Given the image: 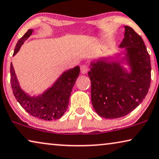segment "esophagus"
<instances>
[{
	"mask_svg": "<svg viewBox=\"0 0 159 159\" xmlns=\"http://www.w3.org/2000/svg\"><path fill=\"white\" fill-rule=\"evenodd\" d=\"M80 70H81L82 74H86V73L88 72V70H89L88 65L86 64H82V65L80 66Z\"/></svg>",
	"mask_w": 159,
	"mask_h": 159,
	"instance_id": "obj_1",
	"label": "esophagus"
}]
</instances>
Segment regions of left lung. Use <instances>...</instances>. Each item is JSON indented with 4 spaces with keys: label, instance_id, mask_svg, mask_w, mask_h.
<instances>
[{
    "label": "left lung",
    "instance_id": "1",
    "mask_svg": "<svg viewBox=\"0 0 159 159\" xmlns=\"http://www.w3.org/2000/svg\"><path fill=\"white\" fill-rule=\"evenodd\" d=\"M120 47L128 51L130 74L124 72L119 63L104 59L92 62L88 72L93 106L105 118H121L130 113L143 100L150 88V56L141 36L125 26Z\"/></svg>",
    "mask_w": 159,
    "mask_h": 159
}]
</instances>
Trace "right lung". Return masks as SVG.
Listing matches in <instances>:
<instances>
[{
    "mask_svg": "<svg viewBox=\"0 0 159 159\" xmlns=\"http://www.w3.org/2000/svg\"><path fill=\"white\" fill-rule=\"evenodd\" d=\"M33 30L29 29L16 45L13 56L31 35ZM80 69L78 66L64 72L51 88L38 97L27 95L21 90L18 84L13 64H11V84L13 93L22 107L32 116L44 120H52L60 118L66 112L69 105L70 97L77 78L79 77Z\"/></svg>",
    "mask_w": 159,
    "mask_h": 159,
    "instance_id": "obj_1",
    "label": "right lung"
}]
</instances>
